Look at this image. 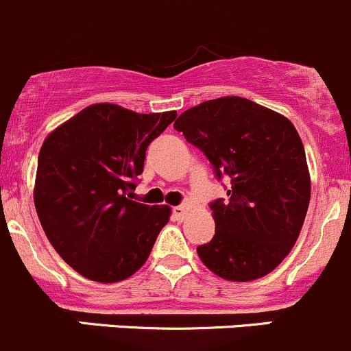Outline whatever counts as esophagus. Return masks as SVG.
I'll use <instances>...</instances> for the list:
<instances>
[{"label":"esophagus","mask_w":351,"mask_h":351,"mask_svg":"<svg viewBox=\"0 0 351 351\" xmlns=\"http://www.w3.org/2000/svg\"><path fill=\"white\" fill-rule=\"evenodd\" d=\"M186 213H187L186 206H176L174 210H172V217H174V220L177 221H182L184 218H186Z\"/></svg>","instance_id":"obj_1"}]
</instances>
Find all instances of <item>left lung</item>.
I'll list each match as a JSON object with an SVG mask.
<instances>
[{"label": "left lung", "mask_w": 351, "mask_h": 351, "mask_svg": "<svg viewBox=\"0 0 351 351\" xmlns=\"http://www.w3.org/2000/svg\"><path fill=\"white\" fill-rule=\"evenodd\" d=\"M174 128L204 154L227 199L210 203L213 239L197 256L215 275L251 282L276 268L293 247L311 201L304 145L282 114L242 97L191 107Z\"/></svg>", "instance_id": "left-lung-1"}]
</instances>
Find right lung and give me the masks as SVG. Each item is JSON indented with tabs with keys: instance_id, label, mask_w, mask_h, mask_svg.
Returning <instances> with one entry per match:
<instances>
[{
	"instance_id": "add662e5",
	"label": "right lung",
	"mask_w": 351,
	"mask_h": 351,
	"mask_svg": "<svg viewBox=\"0 0 351 351\" xmlns=\"http://www.w3.org/2000/svg\"><path fill=\"white\" fill-rule=\"evenodd\" d=\"M176 110L136 114L93 104L54 130L37 162L34 201L58 254L85 278H130L150 256L169 206L134 201L147 148Z\"/></svg>"
}]
</instances>
